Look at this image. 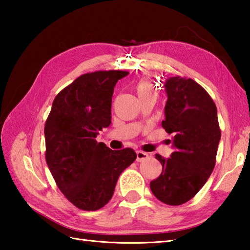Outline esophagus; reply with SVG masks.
<instances>
[{
    "instance_id": "obj_1",
    "label": "esophagus",
    "mask_w": 250,
    "mask_h": 250,
    "mask_svg": "<svg viewBox=\"0 0 250 250\" xmlns=\"http://www.w3.org/2000/svg\"><path fill=\"white\" fill-rule=\"evenodd\" d=\"M149 158V156H148L147 152H144L142 150H137L136 151V161L137 162H141V161H144L146 160V159Z\"/></svg>"
}]
</instances>
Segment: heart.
Returning <instances> with one entry per match:
<instances>
[{"instance_id": "b5f03b06", "label": "heart", "mask_w": 250, "mask_h": 250, "mask_svg": "<svg viewBox=\"0 0 250 250\" xmlns=\"http://www.w3.org/2000/svg\"><path fill=\"white\" fill-rule=\"evenodd\" d=\"M136 92L139 94V98L146 97V95H156L155 88L148 78H142L135 86Z\"/></svg>"}]
</instances>
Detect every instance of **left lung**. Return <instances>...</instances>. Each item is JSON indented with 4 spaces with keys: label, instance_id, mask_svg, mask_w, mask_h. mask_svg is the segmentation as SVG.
<instances>
[{
    "label": "left lung",
    "instance_id": "left-lung-1",
    "mask_svg": "<svg viewBox=\"0 0 250 250\" xmlns=\"http://www.w3.org/2000/svg\"><path fill=\"white\" fill-rule=\"evenodd\" d=\"M164 89L167 101L162 126L174 134V151L167 159L156 155L162 173L150 189L158 200L175 206L192 199L210 176L221 132L214 101L198 83L168 77Z\"/></svg>",
    "mask_w": 250,
    "mask_h": 250
}]
</instances>
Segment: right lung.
I'll use <instances>...</instances> for the list:
<instances>
[{
    "label": "right lung",
    "mask_w": 250,
    "mask_h": 250,
    "mask_svg": "<svg viewBox=\"0 0 250 250\" xmlns=\"http://www.w3.org/2000/svg\"><path fill=\"white\" fill-rule=\"evenodd\" d=\"M129 72L83 74L58 93L45 125L46 162L61 192L83 210L102 208L120 174L134 162L131 148L111 150L95 137L111 124V97Z\"/></svg>",
    "instance_id": "obj_1"
}]
</instances>
